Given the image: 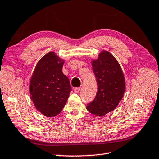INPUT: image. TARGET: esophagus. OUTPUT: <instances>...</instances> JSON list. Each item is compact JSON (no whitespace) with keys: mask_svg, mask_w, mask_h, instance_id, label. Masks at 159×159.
Here are the masks:
<instances>
[{"mask_svg":"<svg viewBox=\"0 0 159 159\" xmlns=\"http://www.w3.org/2000/svg\"><path fill=\"white\" fill-rule=\"evenodd\" d=\"M74 91L75 93H79L80 91V87H76V88H74Z\"/></svg>","mask_w":159,"mask_h":159,"instance_id":"esophagus-1","label":"esophagus"}]
</instances>
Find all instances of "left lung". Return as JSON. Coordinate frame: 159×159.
<instances>
[{
    "label": "left lung",
    "instance_id": "obj_1",
    "mask_svg": "<svg viewBox=\"0 0 159 159\" xmlns=\"http://www.w3.org/2000/svg\"><path fill=\"white\" fill-rule=\"evenodd\" d=\"M92 64L98 91L95 98L87 104V109L94 116H103L116 109L122 99L125 79L119 63L108 51H102Z\"/></svg>",
    "mask_w": 159,
    "mask_h": 159
}]
</instances>
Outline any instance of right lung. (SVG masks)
Masks as SVG:
<instances>
[{"mask_svg": "<svg viewBox=\"0 0 159 159\" xmlns=\"http://www.w3.org/2000/svg\"><path fill=\"white\" fill-rule=\"evenodd\" d=\"M63 61L55 52L43 56L37 64L30 81V94L37 110L51 117L61 113L72 87L62 72Z\"/></svg>", "mask_w": 159, "mask_h": 159, "instance_id": "1", "label": "right lung"}]
</instances>
